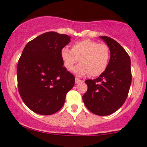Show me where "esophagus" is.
Returning a JSON list of instances; mask_svg holds the SVG:
<instances>
[{
    "instance_id": "obj_1",
    "label": "esophagus",
    "mask_w": 147,
    "mask_h": 147,
    "mask_svg": "<svg viewBox=\"0 0 147 147\" xmlns=\"http://www.w3.org/2000/svg\"><path fill=\"white\" fill-rule=\"evenodd\" d=\"M82 82L83 80H81L78 79V78H75V83H76V84H78V83Z\"/></svg>"
}]
</instances>
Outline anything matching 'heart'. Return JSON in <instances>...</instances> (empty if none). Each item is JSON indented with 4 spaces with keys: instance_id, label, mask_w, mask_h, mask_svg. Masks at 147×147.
<instances>
[{
    "instance_id": "1",
    "label": "heart",
    "mask_w": 147,
    "mask_h": 147,
    "mask_svg": "<svg viewBox=\"0 0 147 147\" xmlns=\"http://www.w3.org/2000/svg\"><path fill=\"white\" fill-rule=\"evenodd\" d=\"M62 60L68 70H72L80 59V64L74 69L78 76L88 75L98 77L105 72L110 59V50L107 44L99 43L90 39L76 41L72 50L63 47L61 50Z\"/></svg>"
}]
</instances>
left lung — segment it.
Wrapping results in <instances>:
<instances>
[{
  "instance_id": "left-lung-1",
  "label": "left lung",
  "mask_w": 147,
  "mask_h": 147,
  "mask_svg": "<svg viewBox=\"0 0 147 147\" xmlns=\"http://www.w3.org/2000/svg\"><path fill=\"white\" fill-rule=\"evenodd\" d=\"M100 38L110 50V60L105 72L94 80H87V90L82 100L94 115L106 116L116 112L125 102L131 82V60L117 41L107 36Z\"/></svg>"
}]
</instances>
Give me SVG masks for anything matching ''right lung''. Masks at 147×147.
Masks as SVG:
<instances>
[{
	"label": "right lung",
	"instance_id": "add662e5",
	"mask_svg": "<svg viewBox=\"0 0 147 147\" xmlns=\"http://www.w3.org/2000/svg\"><path fill=\"white\" fill-rule=\"evenodd\" d=\"M70 37L47 32L28 42L17 66L18 88L23 102L32 112L50 115L64 105L75 78L63 66L61 50Z\"/></svg>",
	"mask_w": 147,
	"mask_h": 147
}]
</instances>
